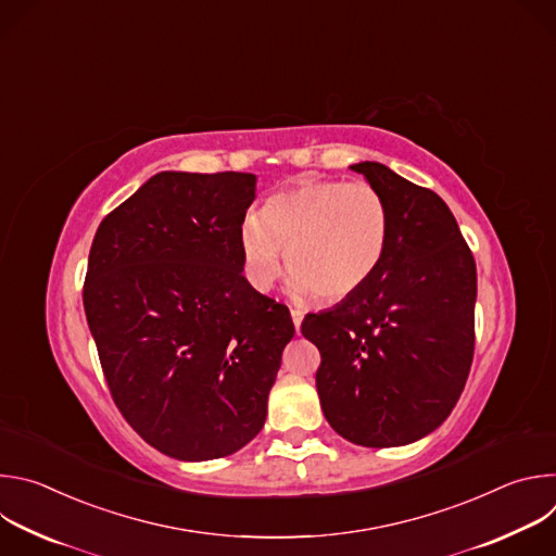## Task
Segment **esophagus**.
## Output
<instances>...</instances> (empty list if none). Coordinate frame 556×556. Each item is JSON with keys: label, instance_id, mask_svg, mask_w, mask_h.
<instances>
[{"label": "esophagus", "instance_id": "34e87169", "mask_svg": "<svg viewBox=\"0 0 556 556\" xmlns=\"http://www.w3.org/2000/svg\"><path fill=\"white\" fill-rule=\"evenodd\" d=\"M290 316H292L294 330H296V334H299V330H301V321H303V312H301V309H290Z\"/></svg>", "mask_w": 556, "mask_h": 556}]
</instances>
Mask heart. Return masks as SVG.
I'll use <instances>...</instances> for the list:
<instances>
[{
    "mask_svg": "<svg viewBox=\"0 0 556 556\" xmlns=\"http://www.w3.org/2000/svg\"><path fill=\"white\" fill-rule=\"evenodd\" d=\"M391 235L384 195L367 182L316 180L270 195L240 226V253L251 286L268 292L286 266L294 296L319 292L339 301L380 268Z\"/></svg>",
    "mask_w": 556,
    "mask_h": 556,
    "instance_id": "obj_1",
    "label": "heart"
}]
</instances>
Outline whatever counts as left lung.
Wrapping results in <instances>:
<instances>
[{
    "instance_id": "left-lung-1",
    "label": "left lung",
    "mask_w": 556,
    "mask_h": 556,
    "mask_svg": "<svg viewBox=\"0 0 556 556\" xmlns=\"http://www.w3.org/2000/svg\"><path fill=\"white\" fill-rule=\"evenodd\" d=\"M391 213L376 275L330 309L307 314L301 334L321 352L316 391L345 440L405 446L453 412L475 350L478 270L444 200L380 163L350 167Z\"/></svg>"
}]
</instances>
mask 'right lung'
I'll use <instances>...</instances> for the list:
<instances>
[{"mask_svg": "<svg viewBox=\"0 0 556 556\" xmlns=\"http://www.w3.org/2000/svg\"><path fill=\"white\" fill-rule=\"evenodd\" d=\"M257 176L161 172L99 226L84 307L112 399L153 448L204 462L264 427L286 305L244 273L240 226Z\"/></svg>", "mask_w": 556, "mask_h": 556, "instance_id": "1", "label": "right lung"}]
</instances>
